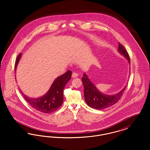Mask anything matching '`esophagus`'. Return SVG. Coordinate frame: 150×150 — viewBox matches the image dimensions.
I'll return each instance as SVG.
<instances>
[{"mask_svg":"<svg viewBox=\"0 0 150 150\" xmlns=\"http://www.w3.org/2000/svg\"><path fill=\"white\" fill-rule=\"evenodd\" d=\"M78 76V74L76 72H73L72 74V78H76Z\"/></svg>","mask_w":150,"mask_h":150,"instance_id":"1","label":"esophagus"}]
</instances>
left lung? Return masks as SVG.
Here are the masks:
<instances>
[{
  "label": "left lung",
  "instance_id": "left-lung-1",
  "mask_svg": "<svg viewBox=\"0 0 150 150\" xmlns=\"http://www.w3.org/2000/svg\"><path fill=\"white\" fill-rule=\"evenodd\" d=\"M118 51L127 58L129 63L130 64V59L128 52L120 43H119ZM81 80L84 89V94L86 103L89 107L96 110H103L116 103L120 100L127 87L125 86L119 93L114 95H106L100 92L85 74H84V76L82 78Z\"/></svg>",
  "mask_w": 150,
  "mask_h": 150
}]
</instances>
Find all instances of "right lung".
<instances>
[{
	"label": "right lung",
	"mask_w": 150,
	"mask_h": 150,
	"mask_svg": "<svg viewBox=\"0 0 150 150\" xmlns=\"http://www.w3.org/2000/svg\"><path fill=\"white\" fill-rule=\"evenodd\" d=\"M21 56V53H20L17 57L14 66L15 71ZM71 75V71L67 70L64 74L57 78L53 83L48 93L40 98H30L23 93H22V94L24 99L36 110L45 114H50L56 111L62 105L64 86L70 80Z\"/></svg>",
	"instance_id": "add662e5"
}]
</instances>
